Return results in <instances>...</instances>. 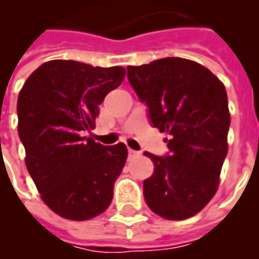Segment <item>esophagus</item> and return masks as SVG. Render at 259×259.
Instances as JSON below:
<instances>
[{"instance_id":"obj_1","label":"esophagus","mask_w":259,"mask_h":259,"mask_svg":"<svg viewBox=\"0 0 259 259\" xmlns=\"http://www.w3.org/2000/svg\"><path fill=\"white\" fill-rule=\"evenodd\" d=\"M139 155H140V154H139V152L135 151V150H132V148H130V150H129V157H130V158H133V157H139Z\"/></svg>"}]
</instances>
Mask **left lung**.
<instances>
[{"mask_svg": "<svg viewBox=\"0 0 259 259\" xmlns=\"http://www.w3.org/2000/svg\"><path fill=\"white\" fill-rule=\"evenodd\" d=\"M127 79L152 126L169 135L165 157L144 152L155 166L143 185L147 205L165 219H187L219 186L230 126L225 85L202 65L174 57L127 66Z\"/></svg>", "mask_w": 259, "mask_h": 259, "instance_id": "8db88e82", "label": "left lung"}]
</instances>
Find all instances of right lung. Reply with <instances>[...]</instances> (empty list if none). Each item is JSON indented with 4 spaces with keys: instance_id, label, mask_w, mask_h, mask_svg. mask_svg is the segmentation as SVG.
<instances>
[{
    "instance_id": "add662e5",
    "label": "right lung",
    "mask_w": 259,
    "mask_h": 259,
    "mask_svg": "<svg viewBox=\"0 0 259 259\" xmlns=\"http://www.w3.org/2000/svg\"><path fill=\"white\" fill-rule=\"evenodd\" d=\"M122 66L100 68L55 59L37 68L18 97V133L26 168L42 201L59 217L87 221L107 209L122 172L123 143L102 146L84 137L98 105L123 81Z\"/></svg>"
}]
</instances>
